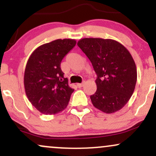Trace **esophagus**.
Returning <instances> with one entry per match:
<instances>
[{"instance_id": "esophagus-1", "label": "esophagus", "mask_w": 156, "mask_h": 156, "mask_svg": "<svg viewBox=\"0 0 156 156\" xmlns=\"http://www.w3.org/2000/svg\"><path fill=\"white\" fill-rule=\"evenodd\" d=\"M83 85H84V82H83V83H77V87H78V88H80V87H83Z\"/></svg>"}]
</instances>
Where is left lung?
<instances>
[{"instance_id":"obj_1","label":"left lung","mask_w":156,"mask_h":156,"mask_svg":"<svg viewBox=\"0 0 156 156\" xmlns=\"http://www.w3.org/2000/svg\"><path fill=\"white\" fill-rule=\"evenodd\" d=\"M78 46L88 57L97 74V91L90 96L93 105L112 114L126 105L137 80L136 64L130 52L117 41L84 38Z\"/></svg>"}]
</instances>
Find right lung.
<instances>
[{
    "mask_svg": "<svg viewBox=\"0 0 156 156\" xmlns=\"http://www.w3.org/2000/svg\"><path fill=\"white\" fill-rule=\"evenodd\" d=\"M76 44L75 39H56L40 45L30 55L24 73L25 91L39 112L55 114L67 108L74 89L64 78L61 62Z\"/></svg>",
    "mask_w": 156,
    "mask_h": 156,
    "instance_id": "obj_1",
    "label": "right lung"
}]
</instances>
